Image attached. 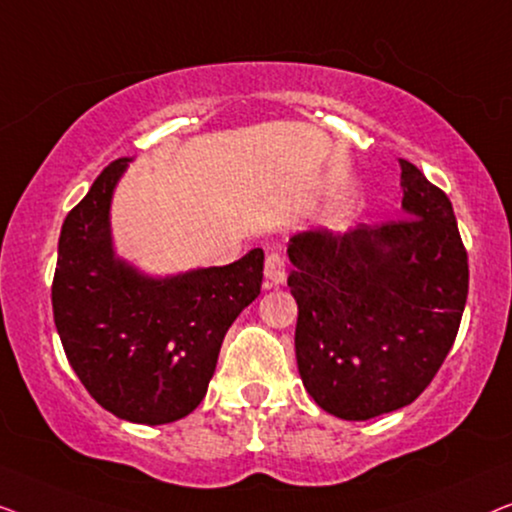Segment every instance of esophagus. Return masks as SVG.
Here are the masks:
<instances>
[{
	"instance_id": "34e87169",
	"label": "esophagus",
	"mask_w": 512,
	"mask_h": 512,
	"mask_svg": "<svg viewBox=\"0 0 512 512\" xmlns=\"http://www.w3.org/2000/svg\"><path fill=\"white\" fill-rule=\"evenodd\" d=\"M285 257L283 253H278V250H271L269 255H266V262H264V278H266V287H276L280 283H285Z\"/></svg>"
}]
</instances>
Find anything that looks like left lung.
<instances>
[{
  "label": "left lung",
  "instance_id": "8db88e82",
  "mask_svg": "<svg viewBox=\"0 0 512 512\" xmlns=\"http://www.w3.org/2000/svg\"><path fill=\"white\" fill-rule=\"evenodd\" d=\"M406 215L290 239L294 348L306 392L341 420L408 406L441 369L469 294V255L441 187L399 160Z\"/></svg>",
  "mask_w": 512,
  "mask_h": 512
}]
</instances>
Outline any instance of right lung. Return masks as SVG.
Listing matches in <instances>:
<instances>
[{
    "mask_svg": "<svg viewBox=\"0 0 512 512\" xmlns=\"http://www.w3.org/2000/svg\"><path fill=\"white\" fill-rule=\"evenodd\" d=\"M127 157L64 218L53 315L71 369L120 420L167 424L206 397L227 329L262 287L264 253L153 280L113 257L109 206Z\"/></svg>",
    "mask_w": 512,
    "mask_h": 512,
    "instance_id": "obj_1",
    "label": "right lung"
}]
</instances>
